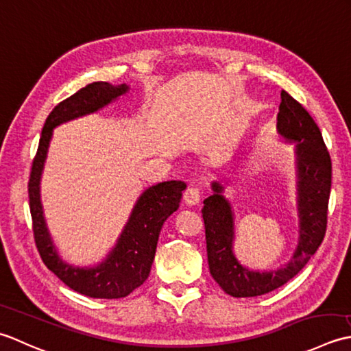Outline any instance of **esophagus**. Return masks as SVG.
Masks as SVG:
<instances>
[{
  "mask_svg": "<svg viewBox=\"0 0 351 351\" xmlns=\"http://www.w3.org/2000/svg\"><path fill=\"white\" fill-rule=\"evenodd\" d=\"M183 198H184L186 204L195 206L199 203V199H202V189H199L197 184H191L189 188L184 191Z\"/></svg>",
  "mask_w": 351,
  "mask_h": 351,
  "instance_id": "34e87169",
  "label": "esophagus"
}]
</instances>
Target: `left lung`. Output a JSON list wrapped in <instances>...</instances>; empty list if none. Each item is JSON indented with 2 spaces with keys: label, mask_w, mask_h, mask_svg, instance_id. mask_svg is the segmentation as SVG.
<instances>
[{
  "label": "left lung",
  "mask_w": 351,
  "mask_h": 351,
  "mask_svg": "<svg viewBox=\"0 0 351 351\" xmlns=\"http://www.w3.org/2000/svg\"><path fill=\"white\" fill-rule=\"evenodd\" d=\"M277 115V130L283 138L297 142L300 241L288 265L269 273L250 271L236 261L232 252L233 213L230 203L219 194L204 199L202 209L206 228L207 262L213 277L232 297H257L280 288L304 268L324 239L328 197L332 186V160L318 125L304 107L282 90Z\"/></svg>",
  "instance_id": "1"
}]
</instances>
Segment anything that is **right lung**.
Segmentation results:
<instances>
[{
  "instance_id": "1",
  "label": "right lung",
  "mask_w": 351,
  "mask_h": 351,
  "mask_svg": "<svg viewBox=\"0 0 351 351\" xmlns=\"http://www.w3.org/2000/svg\"><path fill=\"white\" fill-rule=\"evenodd\" d=\"M127 90L128 86L125 84L112 86L106 82H94L57 104L42 128L28 180L33 234L42 261L71 289L90 298H123L147 280L154 261L160 228L171 213L178 209L182 194L186 189L183 182L171 180L142 192L117 247L98 267L89 269L74 268L57 256L47 230L39 194L40 174L53 128L65 121L101 109Z\"/></svg>"
}]
</instances>
